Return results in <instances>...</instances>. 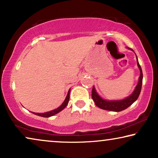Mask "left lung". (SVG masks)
<instances>
[{"instance_id":"left-lung-1","label":"left lung","mask_w":158,"mask_h":158,"mask_svg":"<svg viewBox=\"0 0 158 158\" xmlns=\"http://www.w3.org/2000/svg\"><path fill=\"white\" fill-rule=\"evenodd\" d=\"M127 48L129 49H131V51H133L132 49L129 48V47H127ZM136 57H137V55H136ZM137 63L138 68L139 69L140 75L139 77V81H138L137 85H136V87L135 88V90H134V91L132 92V94H131L130 96L127 97V98L122 99V100H106V99H103L102 97L99 96V94L97 93L96 88H95L94 85V87H93V90H92L91 96H92L93 100L94 101L95 104H96L97 106L103 110L118 112L127 109V108L130 106L135 101L137 100L138 97H139L140 94V92H141L142 85V78H143L142 68L139 65V62H138L137 57Z\"/></svg>"}]
</instances>
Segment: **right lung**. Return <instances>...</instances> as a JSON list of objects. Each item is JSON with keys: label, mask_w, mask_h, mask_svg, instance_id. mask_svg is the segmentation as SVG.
<instances>
[{"label": "right lung", "mask_w": 158, "mask_h": 158, "mask_svg": "<svg viewBox=\"0 0 158 158\" xmlns=\"http://www.w3.org/2000/svg\"><path fill=\"white\" fill-rule=\"evenodd\" d=\"M70 89H69L68 95H67L66 98L63 101V103H62L59 107L57 108V109L52 110L50 111L44 112V113H35V112H31V113H33L34 114H36V115L37 116H42V117H50V116L55 115V114H57V113H59V112L62 111V110L67 106V105H68V103L69 102V99H70Z\"/></svg>", "instance_id": "right-lung-1"}]
</instances>
